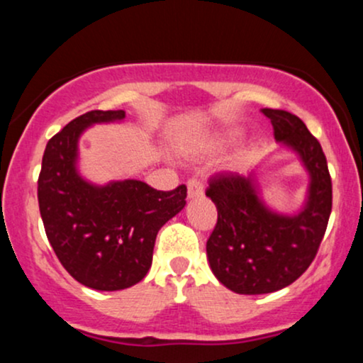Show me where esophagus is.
<instances>
[{"instance_id": "1", "label": "esophagus", "mask_w": 363, "mask_h": 363, "mask_svg": "<svg viewBox=\"0 0 363 363\" xmlns=\"http://www.w3.org/2000/svg\"><path fill=\"white\" fill-rule=\"evenodd\" d=\"M203 184L201 181H198V179H189L187 181V198L189 199H196V198H201L203 196Z\"/></svg>"}]
</instances>
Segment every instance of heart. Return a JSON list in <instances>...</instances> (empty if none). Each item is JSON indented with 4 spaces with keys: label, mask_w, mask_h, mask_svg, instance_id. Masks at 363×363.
<instances>
[{
    "label": "heart",
    "mask_w": 363,
    "mask_h": 363,
    "mask_svg": "<svg viewBox=\"0 0 363 363\" xmlns=\"http://www.w3.org/2000/svg\"><path fill=\"white\" fill-rule=\"evenodd\" d=\"M235 136H237V133H227V135L223 136L222 140H220V143H230V141H234L235 140Z\"/></svg>",
    "instance_id": "b5f03b06"
}]
</instances>
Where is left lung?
<instances>
[{
  "label": "left lung",
  "instance_id": "1",
  "mask_svg": "<svg viewBox=\"0 0 363 363\" xmlns=\"http://www.w3.org/2000/svg\"><path fill=\"white\" fill-rule=\"evenodd\" d=\"M272 121L274 140L291 150L309 174L306 203L297 213H280L262 201L254 172L216 174L206 196L218 211L206 256L216 280L242 295L281 290L314 261L333 205L328 162L319 141L295 114L261 109Z\"/></svg>",
  "mask_w": 363,
  "mask_h": 363
}]
</instances>
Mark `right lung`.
<instances>
[{"mask_svg":"<svg viewBox=\"0 0 363 363\" xmlns=\"http://www.w3.org/2000/svg\"><path fill=\"white\" fill-rule=\"evenodd\" d=\"M124 111H90L48 141L37 198L45 235L77 281L101 291L124 290L152 266L158 230L186 206V186L157 191L136 179L99 186L78 172V141L94 124Z\"/></svg>","mask_w":363,"mask_h":363,"instance_id":"right-lung-1","label":"right lung"}]
</instances>
